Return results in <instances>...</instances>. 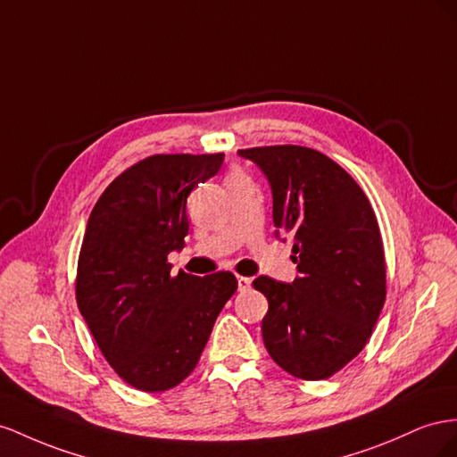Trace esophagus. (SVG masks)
I'll return each instance as SVG.
<instances>
[{"label": "esophagus", "mask_w": 457, "mask_h": 457, "mask_svg": "<svg viewBox=\"0 0 457 457\" xmlns=\"http://www.w3.org/2000/svg\"><path fill=\"white\" fill-rule=\"evenodd\" d=\"M251 283H253V279L251 278H237V287H239V291L241 293H245V291H249L251 289Z\"/></svg>", "instance_id": "esophagus-1"}]
</instances>
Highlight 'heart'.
Returning <instances> with one entry per match:
<instances>
[{"label": "heart", "instance_id": "b5f03b06", "mask_svg": "<svg viewBox=\"0 0 457 457\" xmlns=\"http://www.w3.org/2000/svg\"><path fill=\"white\" fill-rule=\"evenodd\" d=\"M231 179H239V178H231Z\"/></svg>", "mask_w": 457, "mask_h": 457}]
</instances>
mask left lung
<instances>
[{
	"instance_id": "1",
	"label": "left lung",
	"mask_w": 457,
	"mask_h": 457,
	"mask_svg": "<svg viewBox=\"0 0 457 457\" xmlns=\"http://www.w3.org/2000/svg\"><path fill=\"white\" fill-rule=\"evenodd\" d=\"M237 153L268 178L276 236L291 237L298 270L291 283L253 281L268 298L266 350L298 379H328L366 346L385 304L375 212L350 174L320 151L273 145Z\"/></svg>"
}]
</instances>
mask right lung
I'll list each match as a JSON object with an SVG mask.
<instances>
[{
	"instance_id": "obj_1",
	"label": "right lung",
	"mask_w": 457,
	"mask_h": 457,
	"mask_svg": "<svg viewBox=\"0 0 457 457\" xmlns=\"http://www.w3.org/2000/svg\"><path fill=\"white\" fill-rule=\"evenodd\" d=\"M221 162V153L149 156L103 191L87 220L78 308L112 370L145 393L172 388L195 370L237 289L231 271L172 276L168 264L186 245L189 193Z\"/></svg>"
}]
</instances>
